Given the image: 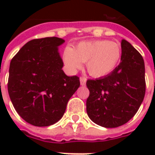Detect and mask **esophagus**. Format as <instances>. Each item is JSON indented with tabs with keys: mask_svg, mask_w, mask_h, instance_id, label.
<instances>
[{
	"mask_svg": "<svg viewBox=\"0 0 155 155\" xmlns=\"http://www.w3.org/2000/svg\"><path fill=\"white\" fill-rule=\"evenodd\" d=\"M80 84L82 85V86H84V85L86 84V82H87V79H86V78L81 76V77L80 78Z\"/></svg>",
	"mask_w": 155,
	"mask_h": 155,
	"instance_id": "1",
	"label": "esophagus"
}]
</instances>
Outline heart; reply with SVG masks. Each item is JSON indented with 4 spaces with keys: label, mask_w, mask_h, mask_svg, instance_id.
Instances as JSON below:
<instances>
[{
    "label": "heart",
    "mask_w": 155,
    "mask_h": 155,
    "mask_svg": "<svg viewBox=\"0 0 155 155\" xmlns=\"http://www.w3.org/2000/svg\"><path fill=\"white\" fill-rule=\"evenodd\" d=\"M121 57V48L117 42L108 40H93L79 42L73 49L67 47L63 60L71 71L82 68L86 63L87 70L93 77H104L115 70Z\"/></svg>",
    "instance_id": "heart-1"
}]
</instances>
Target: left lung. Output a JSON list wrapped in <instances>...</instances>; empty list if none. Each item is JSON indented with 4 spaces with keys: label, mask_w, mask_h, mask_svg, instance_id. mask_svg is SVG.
Listing matches in <instances>:
<instances>
[{
    "label": "left lung",
    "mask_w": 155,
    "mask_h": 155,
    "mask_svg": "<svg viewBox=\"0 0 155 155\" xmlns=\"http://www.w3.org/2000/svg\"><path fill=\"white\" fill-rule=\"evenodd\" d=\"M120 64L107 76L87 80V113L94 123L116 128L127 123L138 110L146 93L145 63L126 40L121 42Z\"/></svg>",
    "instance_id": "left-lung-1"
}]
</instances>
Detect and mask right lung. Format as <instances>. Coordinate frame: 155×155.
Masks as SVG:
<instances>
[{
  "label": "right lung",
  "instance_id": "add662e5",
  "mask_svg": "<svg viewBox=\"0 0 155 155\" xmlns=\"http://www.w3.org/2000/svg\"><path fill=\"white\" fill-rule=\"evenodd\" d=\"M64 42L56 37L33 39L11 60L8 95L17 113L30 125L43 127L58 121L80 87V78L62 70L58 47Z\"/></svg>",
  "mask_w": 155,
  "mask_h": 155
}]
</instances>
